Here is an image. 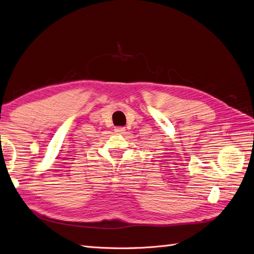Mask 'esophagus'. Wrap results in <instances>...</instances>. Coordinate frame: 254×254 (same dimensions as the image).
<instances>
[{
  "instance_id": "1",
  "label": "esophagus",
  "mask_w": 254,
  "mask_h": 254,
  "mask_svg": "<svg viewBox=\"0 0 254 254\" xmlns=\"http://www.w3.org/2000/svg\"><path fill=\"white\" fill-rule=\"evenodd\" d=\"M125 127H117L114 129V131L117 132L118 134H122V133H124L125 132Z\"/></svg>"
}]
</instances>
